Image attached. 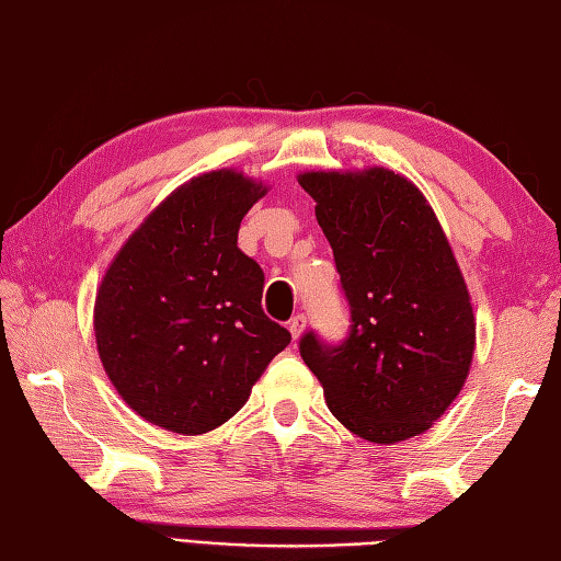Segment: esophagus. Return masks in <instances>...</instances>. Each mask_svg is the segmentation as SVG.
I'll list each match as a JSON object with an SVG mask.
<instances>
[{"label": "esophagus", "instance_id": "1", "mask_svg": "<svg viewBox=\"0 0 561 561\" xmlns=\"http://www.w3.org/2000/svg\"><path fill=\"white\" fill-rule=\"evenodd\" d=\"M306 328V316L304 313H296L291 321H289V333H291V337L296 340L301 335V331Z\"/></svg>", "mask_w": 561, "mask_h": 561}]
</instances>
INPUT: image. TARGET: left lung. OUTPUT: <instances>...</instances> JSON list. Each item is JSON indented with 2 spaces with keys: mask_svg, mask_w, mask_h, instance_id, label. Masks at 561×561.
Here are the masks:
<instances>
[{
  "mask_svg": "<svg viewBox=\"0 0 561 561\" xmlns=\"http://www.w3.org/2000/svg\"><path fill=\"white\" fill-rule=\"evenodd\" d=\"M350 311L347 335L299 340L328 409L369 443L427 431L462 389L474 353L469 291L415 186L383 168L306 172Z\"/></svg>",
  "mask_w": 561,
  "mask_h": 561,
  "instance_id": "8db88e82",
  "label": "left lung"
}]
</instances>
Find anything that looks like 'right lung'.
Returning <instances> with one entry per match:
<instances>
[{"label": "right lung", "instance_id": "1", "mask_svg": "<svg viewBox=\"0 0 561 561\" xmlns=\"http://www.w3.org/2000/svg\"><path fill=\"white\" fill-rule=\"evenodd\" d=\"M265 192L230 170L182 184L99 287L94 333L108 379L138 415L172 433L226 423L291 343L262 311L265 272L238 250L240 221Z\"/></svg>", "mask_w": 561, "mask_h": 561}]
</instances>
